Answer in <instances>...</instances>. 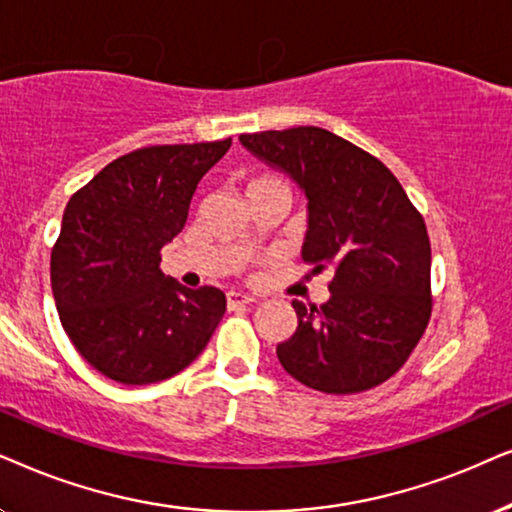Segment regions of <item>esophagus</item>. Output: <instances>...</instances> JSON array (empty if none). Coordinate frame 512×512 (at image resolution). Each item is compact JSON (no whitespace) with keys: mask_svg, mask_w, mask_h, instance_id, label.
<instances>
[{"mask_svg":"<svg viewBox=\"0 0 512 512\" xmlns=\"http://www.w3.org/2000/svg\"><path fill=\"white\" fill-rule=\"evenodd\" d=\"M252 302H255V297L243 295V292H229V295H227V306H229L231 311L241 309V306H248Z\"/></svg>","mask_w":512,"mask_h":512,"instance_id":"obj_1","label":"esophagus"}]
</instances>
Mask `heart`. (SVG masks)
<instances>
[{
	"mask_svg": "<svg viewBox=\"0 0 512 512\" xmlns=\"http://www.w3.org/2000/svg\"><path fill=\"white\" fill-rule=\"evenodd\" d=\"M269 182H278V180H274V177H255V180H250V182H248V187H245V192H248V189H252V187L269 185Z\"/></svg>",
	"mask_w": 512,
	"mask_h": 512,
	"instance_id": "b5f03b06",
	"label": "heart"
}]
</instances>
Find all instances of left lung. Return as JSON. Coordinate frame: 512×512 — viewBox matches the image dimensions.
Masks as SVG:
<instances>
[{
  "label": "left lung",
  "instance_id": "8db88e82",
  "mask_svg": "<svg viewBox=\"0 0 512 512\" xmlns=\"http://www.w3.org/2000/svg\"><path fill=\"white\" fill-rule=\"evenodd\" d=\"M238 140L304 194L302 260L311 274L335 271L323 306L292 302L297 330L276 346L283 370L335 395L384 384L431 318L424 217L384 163L325 128L243 133Z\"/></svg>",
  "mask_w": 512,
  "mask_h": 512
}]
</instances>
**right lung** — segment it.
Here are the masks:
<instances>
[{
    "instance_id": "add662e5",
    "label": "right lung",
    "mask_w": 512,
    "mask_h": 512,
    "mask_svg": "<svg viewBox=\"0 0 512 512\" xmlns=\"http://www.w3.org/2000/svg\"><path fill=\"white\" fill-rule=\"evenodd\" d=\"M231 138L119 156L67 203L51 288L67 337L107 379L156 384L199 358L227 311L220 288L189 290L161 271L201 177Z\"/></svg>"
}]
</instances>
